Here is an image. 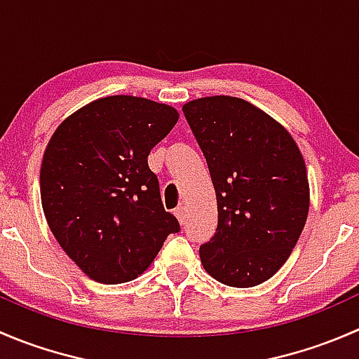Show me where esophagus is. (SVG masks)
<instances>
[{
  "label": "esophagus",
  "instance_id": "esophagus-1",
  "mask_svg": "<svg viewBox=\"0 0 359 359\" xmlns=\"http://www.w3.org/2000/svg\"><path fill=\"white\" fill-rule=\"evenodd\" d=\"M173 213H175V217L179 219L180 224L186 222V208H184V206H177V208L173 210Z\"/></svg>",
  "mask_w": 359,
  "mask_h": 359
}]
</instances>
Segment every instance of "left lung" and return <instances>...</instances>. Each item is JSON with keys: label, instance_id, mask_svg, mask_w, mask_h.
Segmentation results:
<instances>
[{"label": "left lung", "instance_id": "1", "mask_svg": "<svg viewBox=\"0 0 359 359\" xmlns=\"http://www.w3.org/2000/svg\"><path fill=\"white\" fill-rule=\"evenodd\" d=\"M217 196L215 234L200 247L206 273L229 287L264 283L287 262L309 212L306 163L290 133L243 99L184 104Z\"/></svg>", "mask_w": 359, "mask_h": 359}]
</instances>
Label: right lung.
I'll return each mask as SVG.
<instances>
[{"label": "right lung", "mask_w": 359, "mask_h": 359, "mask_svg": "<svg viewBox=\"0 0 359 359\" xmlns=\"http://www.w3.org/2000/svg\"><path fill=\"white\" fill-rule=\"evenodd\" d=\"M179 121L166 104L132 95L93 100L53 132L39 186L46 222L69 259L106 285L135 280L179 220L165 212L147 156Z\"/></svg>", "instance_id": "right-lung-1"}]
</instances>
